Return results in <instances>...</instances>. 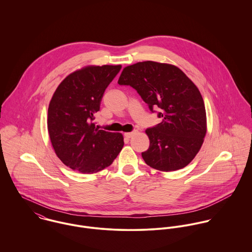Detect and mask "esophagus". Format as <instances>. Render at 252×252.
Returning <instances> with one entry per match:
<instances>
[{
    "mask_svg": "<svg viewBox=\"0 0 252 252\" xmlns=\"http://www.w3.org/2000/svg\"><path fill=\"white\" fill-rule=\"evenodd\" d=\"M137 134V131H133V132H129V133H125L124 134V136L126 137V138H128V139H130V138H132L134 135H136Z\"/></svg>",
    "mask_w": 252,
    "mask_h": 252,
    "instance_id": "34e87169",
    "label": "esophagus"
}]
</instances>
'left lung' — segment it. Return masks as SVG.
Listing matches in <instances>:
<instances>
[{
  "mask_svg": "<svg viewBox=\"0 0 252 252\" xmlns=\"http://www.w3.org/2000/svg\"><path fill=\"white\" fill-rule=\"evenodd\" d=\"M118 84L136 89L151 111L160 108L162 121L145 130L149 148L142 153L144 162L162 172L187 166L207 134L205 104L194 82L177 66L144 61L125 67Z\"/></svg>",
  "mask_w": 252,
  "mask_h": 252,
  "instance_id": "8db88e82",
  "label": "left lung"
}]
</instances>
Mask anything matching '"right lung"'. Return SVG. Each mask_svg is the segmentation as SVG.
Masks as SVG:
<instances>
[{
	"label": "right lung",
	"mask_w": 252,
	"mask_h": 252,
	"mask_svg": "<svg viewBox=\"0 0 252 252\" xmlns=\"http://www.w3.org/2000/svg\"><path fill=\"white\" fill-rule=\"evenodd\" d=\"M120 69L121 65L83 67L66 76L50 100V142L58 158L73 171L104 170L124 145L122 134L99 130L93 122L106 88Z\"/></svg>",
	"instance_id": "obj_1"
}]
</instances>
